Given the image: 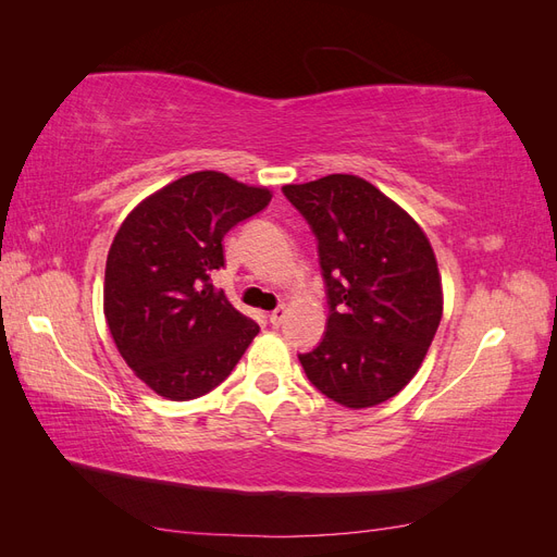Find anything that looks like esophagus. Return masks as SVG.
Listing matches in <instances>:
<instances>
[{
	"label": "esophagus",
	"instance_id": "obj_1",
	"mask_svg": "<svg viewBox=\"0 0 557 557\" xmlns=\"http://www.w3.org/2000/svg\"><path fill=\"white\" fill-rule=\"evenodd\" d=\"M285 315H288V309H285V307H278V309H274L272 313H269V323H272L274 327H281V325H283V320H285Z\"/></svg>",
	"mask_w": 557,
	"mask_h": 557
}]
</instances>
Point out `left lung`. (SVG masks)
I'll return each mask as SVG.
<instances>
[{
    "label": "left lung",
    "mask_w": 557,
    "mask_h": 557,
    "mask_svg": "<svg viewBox=\"0 0 557 557\" xmlns=\"http://www.w3.org/2000/svg\"><path fill=\"white\" fill-rule=\"evenodd\" d=\"M283 193L318 237L330 297L323 342L299 362L342 407H376L416 376L444 313L428 234L360 176L330 174Z\"/></svg>",
    "instance_id": "1"
}]
</instances>
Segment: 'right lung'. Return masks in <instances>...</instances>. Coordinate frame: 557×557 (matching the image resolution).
<instances>
[{
  "instance_id": "right-lung-1",
  "label": "right lung",
  "mask_w": 557,
  "mask_h": 557,
  "mask_svg": "<svg viewBox=\"0 0 557 557\" xmlns=\"http://www.w3.org/2000/svg\"><path fill=\"white\" fill-rule=\"evenodd\" d=\"M269 199L264 185L193 172L141 199L115 232L104 318L127 367L160 397L207 395L260 332L211 274L225 264V234Z\"/></svg>"
}]
</instances>
